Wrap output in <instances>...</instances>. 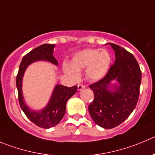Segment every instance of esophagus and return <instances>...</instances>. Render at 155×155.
Here are the masks:
<instances>
[{
	"mask_svg": "<svg viewBox=\"0 0 155 155\" xmlns=\"http://www.w3.org/2000/svg\"><path fill=\"white\" fill-rule=\"evenodd\" d=\"M84 87H85L84 86L83 84H78V90L79 91L84 90Z\"/></svg>",
	"mask_w": 155,
	"mask_h": 155,
	"instance_id": "obj_1",
	"label": "esophagus"
}]
</instances>
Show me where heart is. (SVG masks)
<instances>
[{
  "instance_id": "obj_1",
  "label": "heart",
  "mask_w": 155,
  "mask_h": 155,
  "mask_svg": "<svg viewBox=\"0 0 155 155\" xmlns=\"http://www.w3.org/2000/svg\"><path fill=\"white\" fill-rule=\"evenodd\" d=\"M111 63V55L107 50L85 48L77 51L71 62L64 61L62 69L71 80L77 81L80 78V71L85 69L87 79L96 81L101 80L107 74Z\"/></svg>"
}]
</instances>
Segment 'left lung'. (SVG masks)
<instances>
[{
    "mask_svg": "<svg viewBox=\"0 0 155 155\" xmlns=\"http://www.w3.org/2000/svg\"><path fill=\"white\" fill-rule=\"evenodd\" d=\"M115 51V63L104 78L90 85L94 100L88 107L90 115L99 126L113 129L123 123L136 107L141 72L133 54L110 43ZM116 80L118 84L113 85Z\"/></svg>",
    "mask_w": 155,
    "mask_h": 155,
    "instance_id": "left-lung-1",
    "label": "left lung"
}]
</instances>
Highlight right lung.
<instances>
[{"label":"right lung","mask_w":155,"mask_h":155,"mask_svg":"<svg viewBox=\"0 0 155 155\" xmlns=\"http://www.w3.org/2000/svg\"><path fill=\"white\" fill-rule=\"evenodd\" d=\"M55 45L43 44L32 49L22 59L17 76V88L20 106L28 119L39 127L49 129L54 127L62 119L66 110V104L69 99L77 92V86L68 87L61 84H56L47 105L40 110L29 108L25 103L23 96V78L29 64L39 61H45L58 65V61L53 55Z\"/></svg>","instance_id":"right-lung-1"}]
</instances>
